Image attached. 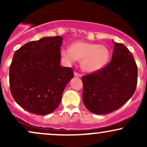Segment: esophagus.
<instances>
[{
    "mask_svg": "<svg viewBox=\"0 0 147 147\" xmlns=\"http://www.w3.org/2000/svg\"><path fill=\"white\" fill-rule=\"evenodd\" d=\"M74 75H75V77H82V74L79 73V72H75V73H74Z\"/></svg>",
    "mask_w": 147,
    "mask_h": 147,
    "instance_id": "obj_1",
    "label": "esophagus"
}]
</instances>
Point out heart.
<instances>
[{"label":"heart","instance_id":"b5f03b06","mask_svg":"<svg viewBox=\"0 0 147 147\" xmlns=\"http://www.w3.org/2000/svg\"><path fill=\"white\" fill-rule=\"evenodd\" d=\"M111 52L104 45L76 41L69 48L61 50V56L66 63L81 61V68L84 71L92 72L105 67L110 58Z\"/></svg>","mask_w":147,"mask_h":147}]
</instances>
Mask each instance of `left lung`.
<instances>
[{"instance_id":"8db88e82","label":"left lung","mask_w":147,"mask_h":147,"mask_svg":"<svg viewBox=\"0 0 147 147\" xmlns=\"http://www.w3.org/2000/svg\"><path fill=\"white\" fill-rule=\"evenodd\" d=\"M114 43L112 59L101 70L82 77V97L86 109L106 114L119 109L132 97L138 84V66L122 43Z\"/></svg>"}]
</instances>
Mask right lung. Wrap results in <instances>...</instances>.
Masks as SVG:
<instances>
[{
  "mask_svg": "<svg viewBox=\"0 0 147 147\" xmlns=\"http://www.w3.org/2000/svg\"><path fill=\"white\" fill-rule=\"evenodd\" d=\"M59 36L27 43L15 52L9 66V88L13 98L28 112L52 113L59 105L72 68L61 67Z\"/></svg>",
  "mask_w": 147,
  "mask_h": 147,
  "instance_id": "obj_1",
  "label": "right lung"
}]
</instances>
